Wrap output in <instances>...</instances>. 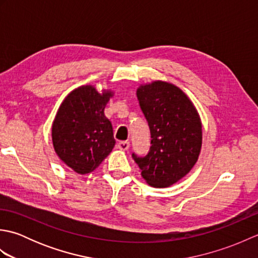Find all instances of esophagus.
<instances>
[{
    "instance_id": "34e87169",
    "label": "esophagus",
    "mask_w": 258,
    "mask_h": 258,
    "mask_svg": "<svg viewBox=\"0 0 258 258\" xmlns=\"http://www.w3.org/2000/svg\"><path fill=\"white\" fill-rule=\"evenodd\" d=\"M117 147L120 150V151H126L130 149V142L127 141H122L119 142V143L117 144Z\"/></svg>"
}]
</instances>
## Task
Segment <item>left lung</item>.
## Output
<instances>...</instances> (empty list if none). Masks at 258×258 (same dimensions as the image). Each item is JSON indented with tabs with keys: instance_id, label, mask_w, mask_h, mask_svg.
I'll list each match as a JSON object with an SVG mask.
<instances>
[{
	"instance_id": "obj_1",
	"label": "left lung",
	"mask_w": 258,
	"mask_h": 258,
	"mask_svg": "<svg viewBox=\"0 0 258 258\" xmlns=\"http://www.w3.org/2000/svg\"><path fill=\"white\" fill-rule=\"evenodd\" d=\"M149 123L151 147L145 156L132 154L142 176L153 187L176 183L195 165L202 147L196 108L178 87L156 81L136 92Z\"/></svg>"
}]
</instances>
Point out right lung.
Wrapping results in <instances>:
<instances>
[{
	"instance_id": "add662e5",
	"label": "right lung",
	"mask_w": 258,
	"mask_h": 258,
	"mask_svg": "<svg viewBox=\"0 0 258 258\" xmlns=\"http://www.w3.org/2000/svg\"><path fill=\"white\" fill-rule=\"evenodd\" d=\"M111 92L100 94L92 85L65 97L52 126L54 150L69 167L87 174L100 165L115 145L113 127L104 115Z\"/></svg>"
}]
</instances>
